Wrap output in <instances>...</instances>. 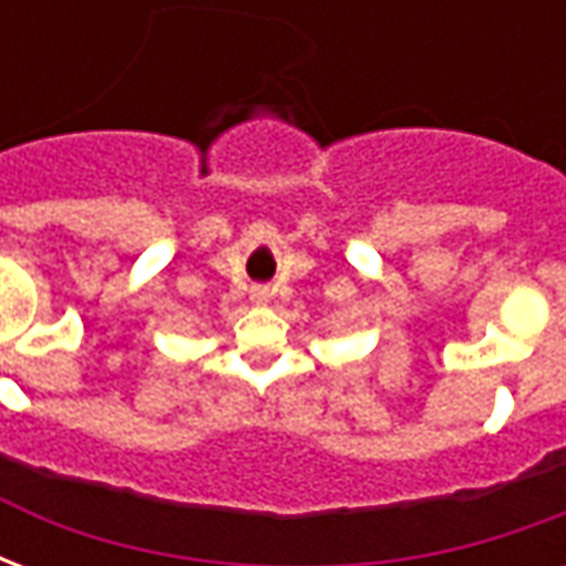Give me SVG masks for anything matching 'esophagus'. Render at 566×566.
<instances>
[{"instance_id":"obj_1","label":"esophagus","mask_w":566,"mask_h":566,"mask_svg":"<svg viewBox=\"0 0 566 566\" xmlns=\"http://www.w3.org/2000/svg\"><path fill=\"white\" fill-rule=\"evenodd\" d=\"M251 300H254L258 306H266V303H270V287H254V291H251Z\"/></svg>"}]
</instances>
